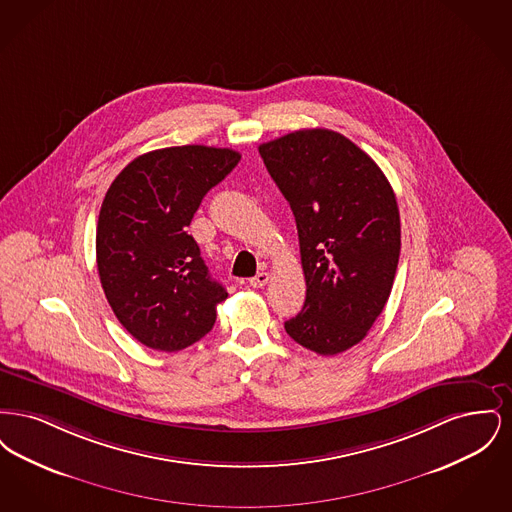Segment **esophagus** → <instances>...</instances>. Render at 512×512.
I'll list each match as a JSON object with an SVG mask.
<instances>
[{"label":"esophagus","instance_id":"1","mask_svg":"<svg viewBox=\"0 0 512 512\" xmlns=\"http://www.w3.org/2000/svg\"><path fill=\"white\" fill-rule=\"evenodd\" d=\"M268 272H259L257 276H253L251 280H249V284L253 286V288H263V286H267L268 284Z\"/></svg>","mask_w":512,"mask_h":512}]
</instances>
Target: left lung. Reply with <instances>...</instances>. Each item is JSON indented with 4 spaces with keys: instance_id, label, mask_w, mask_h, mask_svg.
<instances>
[{
    "instance_id": "8db88e82",
    "label": "left lung",
    "mask_w": 512,
    "mask_h": 512,
    "mask_svg": "<svg viewBox=\"0 0 512 512\" xmlns=\"http://www.w3.org/2000/svg\"><path fill=\"white\" fill-rule=\"evenodd\" d=\"M292 207L307 295L284 328L318 355L365 340L390 297L401 251L395 194L361 147L334 130H297L259 146Z\"/></svg>"
}]
</instances>
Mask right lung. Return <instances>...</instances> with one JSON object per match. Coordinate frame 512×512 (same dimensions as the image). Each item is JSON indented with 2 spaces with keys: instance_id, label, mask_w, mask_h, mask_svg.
Listing matches in <instances>:
<instances>
[{
  "instance_id": "1",
  "label": "right lung",
  "mask_w": 512,
  "mask_h": 512,
  "mask_svg": "<svg viewBox=\"0 0 512 512\" xmlns=\"http://www.w3.org/2000/svg\"><path fill=\"white\" fill-rule=\"evenodd\" d=\"M240 157L228 147L155 149L128 163L105 194L99 280L115 317L146 347L180 351L215 326L228 293L211 278L188 226Z\"/></svg>"
}]
</instances>
